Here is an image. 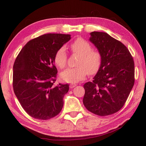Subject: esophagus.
Wrapping results in <instances>:
<instances>
[{"mask_svg": "<svg viewBox=\"0 0 146 146\" xmlns=\"http://www.w3.org/2000/svg\"><path fill=\"white\" fill-rule=\"evenodd\" d=\"M75 86H76V84H71L70 85V88L71 89V88H75Z\"/></svg>", "mask_w": 146, "mask_h": 146, "instance_id": "1", "label": "esophagus"}]
</instances>
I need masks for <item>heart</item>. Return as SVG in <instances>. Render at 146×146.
Here are the masks:
<instances>
[{"mask_svg": "<svg viewBox=\"0 0 146 146\" xmlns=\"http://www.w3.org/2000/svg\"><path fill=\"white\" fill-rule=\"evenodd\" d=\"M73 53L80 55L76 68H68L60 73V78L66 82L75 83L84 80L87 73L90 75L97 73L102 64V55L97 50L93 49L91 44L84 39L79 38L71 45ZM68 55L66 48L61 47L56 51L54 60L59 68L66 66Z\"/></svg>", "mask_w": 146, "mask_h": 146, "instance_id": "obj_1", "label": "heart"}]
</instances>
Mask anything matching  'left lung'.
Segmentation results:
<instances>
[{"label":"left lung","mask_w":146,"mask_h":146,"mask_svg":"<svg viewBox=\"0 0 146 146\" xmlns=\"http://www.w3.org/2000/svg\"><path fill=\"white\" fill-rule=\"evenodd\" d=\"M89 40L102 55V64L92 82L84 84V105L90 112L108 116L119 111L135 83V64L121 42L104 32L90 33Z\"/></svg>","instance_id":"left-lung-1"}]
</instances>
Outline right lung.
Wrapping results in <instances>:
<instances>
[{
	"label": "right lung",
	"mask_w": 146,
	"mask_h": 146,
	"mask_svg": "<svg viewBox=\"0 0 146 146\" xmlns=\"http://www.w3.org/2000/svg\"><path fill=\"white\" fill-rule=\"evenodd\" d=\"M70 39L68 34H44L29 41L15 61L14 93L24 111L33 118L50 119L62 109L69 85L53 84L57 73L54 57Z\"/></svg>",
	"instance_id": "right-lung-1"
}]
</instances>
